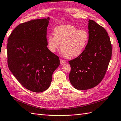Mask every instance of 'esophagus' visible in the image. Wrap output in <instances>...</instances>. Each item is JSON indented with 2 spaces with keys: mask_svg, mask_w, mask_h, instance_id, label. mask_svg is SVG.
<instances>
[{
  "mask_svg": "<svg viewBox=\"0 0 121 121\" xmlns=\"http://www.w3.org/2000/svg\"><path fill=\"white\" fill-rule=\"evenodd\" d=\"M60 64H64V63H66V61L64 60H62V59H60Z\"/></svg>",
  "mask_w": 121,
  "mask_h": 121,
  "instance_id": "obj_1",
  "label": "esophagus"
}]
</instances>
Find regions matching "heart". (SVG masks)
Masks as SVG:
<instances>
[{"instance_id": "b5f03b06", "label": "heart", "mask_w": 121, "mask_h": 121, "mask_svg": "<svg viewBox=\"0 0 121 121\" xmlns=\"http://www.w3.org/2000/svg\"><path fill=\"white\" fill-rule=\"evenodd\" d=\"M54 36L48 37L49 50L54 52L60 44V49L64 57L68 59L79 56L84 51L88 43L89 35L87 31L78 30L73 26L66 24L56 27Z\"/></svg>"}]
</instances>
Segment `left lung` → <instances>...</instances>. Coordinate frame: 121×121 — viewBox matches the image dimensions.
<instances>
[{
    "label": "left lung",
    "mask_w": 121,
    "mask_h": 121,
    "mask_svg": "<svg viewBox=\"0 0 121 121\" xmlns=\"http://www.w3.org/2000/svg\"><path fill=\"white\" fill-rule=\"evenodd\" d=\"M89 38L84 51L69 61V78L78 90H86L100 83L106 73L112 54L109 37L104 27L95 21H88Z\"/></svg>",
    "instance_id": "1"
}]
</instances>
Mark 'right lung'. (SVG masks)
Here are the masks:
<instances>
[{
  "label": "right lung",
  "instance_id": "obj_1",
  "mask_svg": "<svg viewBox=\"0 0 121 121\" xmlns=\"http://www.w3.org/2000/svg\"><path fill=\"white\" fill-rule=\"evenodd\" d=\"M49 18L32 20L16 27L8 40V64L24 87L35 92L46 90L59 66V58L47 48Z\"/></svg>",
  "mask_w": 121,
  "mask_h": 121
}]
</instances>
